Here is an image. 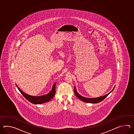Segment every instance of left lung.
Masks as SVG:
<instances>
[{
  "mask_svg": "<svg viewBox=\"0 0 134 134\" xmlns=\"http://www.w3.org/2000/svg\"><path fill=\"white\" fill-rule=\"evenodd\" d=\"M115 87H114V88L113 89V90L111 91V92H110L109 93L106 94L104 96H101V97H98V98H85V97H83L82 96L80 95V94H79L77 92V91H76V87H75L74 88V93L75 95L77 96L80 100H81L83 102H85V103H100V102H102V100H104L105 98L108 96L109 94H110L111 92L113 91Z\"/></svg>",
  "mask_w": 134,
  "mask_h": 134,
  "instance_id": "left-lung-1",
  "label": "left lung"
}]
</instances>
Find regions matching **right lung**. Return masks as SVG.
<instances>
[{
    "label": "right lung",
    "instance_id": "add662e5",
    "mask_svg": "<svg viewBox=\"0 0 134 134\" xmlns=\"http://www.w3.org/2000/svg\"><path fill=\"white\" fill-rule=\"evenodd\" d=\"M57 83H55L53 86V88L51 91H50L48 94H46L41 96H32L29 95L28 94H26L24 93L22 91H21L20 88H18L19 91L22 94L26 99L28 100L30 103H32L35 104H39L43 103L48 102L51 100L52 99L54 96V94L55 93V85ZM16 86H18L16 85Z\"/></svg>",
    "mask_w": 134,
    "mask_h": 134
}]
</instances>
